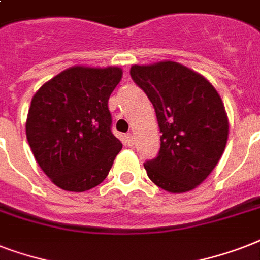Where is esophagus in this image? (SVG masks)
Wrapping results in <instances>:
<instances>
[{
    "label": "esophagus",
    "mask_w": 260,
    "mask_h": 260,
    "mask_svg": "<svg viewBox=\"0 0 260 260\" xmlns=\"http://www.w3.org/2000/svg\"><path fill=\"white\" fill-rule=\"evenodd\" d=\"M125 140H126V144H128V146L132 147L135 144V136L132 134H126Z\"/></svg>",
    "instance_id": "obj_1"
}]
</instances>
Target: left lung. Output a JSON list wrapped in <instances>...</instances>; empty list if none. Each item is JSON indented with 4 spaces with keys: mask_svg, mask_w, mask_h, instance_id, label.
Listing matches in <instances>:
<instances>
[{
    "mask_svg": "<svg viewBox=\"0 0 260 260\" xmlns=\"http://www.w3.org/2000/svg\"><path fill=\"white\" fill-rule=\"evenodd\" d=\"M131 77L155 108L158 156L144 163L155 185L185 193L208 178L225 150L228 117L213 85L177 62L131 67Z\"/></svg>",
    "mask_w": 260,
    "mask_h": 260,
    "instance_id": "left-lung-1",
    "label": "left lung"
}]
</instances>
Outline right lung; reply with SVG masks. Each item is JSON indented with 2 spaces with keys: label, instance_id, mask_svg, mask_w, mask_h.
<instances>
[{
  "label": "right lung",
  "instance_id": "right-lung-1",
  "mask_svg": "<svg viewBox=\"0 0 260 260\" xmlns=\"http://www.w3.org/2000/svg\"><path fill=\"white\" fill-rule=\"evenodd\" d=\"M121 77L120 67L74 66L32 98L26 139L40 169L60 189L86 191L108 177L122 148L108 108Z\"/></svg>",
  "mask_w": 260,
  "mask_h": 260
}]
</instances>
